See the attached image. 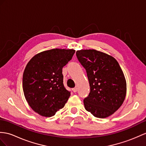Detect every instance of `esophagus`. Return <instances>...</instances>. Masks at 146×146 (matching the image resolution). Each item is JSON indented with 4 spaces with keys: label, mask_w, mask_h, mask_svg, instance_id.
I'll list each match as a JSON object with an SVG mask.
<instances>
[{
    "label": "esophagus",
    "mask_w": 146,
    "mask_h": 146,
    "mask_svg": "<svg viewBox=\"0 0 146 146\" xmlns=\"http://www.w3.org/2000/svg\"><path fill=\"white\" fill-rule=\"evenodd\" d=\"M72 91L74 92V93H76V92H77V88L75 87V88H72Z\"/></svg>",
    "instance_id": "34e87169"
}]
</instances>
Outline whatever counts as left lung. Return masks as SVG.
Returning <instances> with one entry per match:
<instances>
[{"label":"left lung","mask_w":146,"mask_h":146,"mask_svg":"<svg viewBox=\"0 0 146 146\" xmlns=\"http://www.w3.org/2000/svg\"><path fill=\"white\" fill-rule=\"evenodd\" d=\"M86 70L90 91L85 98V110L99 118L113 115L125 99L126 82L118 61L106 53L95 49L76 52Z\"/></svg>","instance_id":"8db88e82"}]
</instances>
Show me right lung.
Here are the masks:
<instances>
[{
    "label": "right lung",
    "instance_id": "right-lung-1",
    "mask_svg": "<svg viewBox=\"0 0 146 146\" xmlns=\"http://www.w3.org/2000/svg\"><path fill=\"white\" fill-rule=\"evenodd\" d=\"M74 49H52L38 53L25 69L23 90L33 111L45 117L54 116L70 95L63 84L62 67L72 59Z\"/></svg>",
    "mask_w": 146,
    "mask_h": 146
}]
</instances>
